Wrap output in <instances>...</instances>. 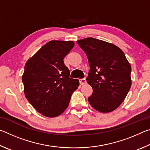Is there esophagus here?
I'll return each mask as SVG.
<instances>
[{"label": "esophagus", "mask_w": 150, "mask_h": 150, "mask_svg": "<svg viewBox=\"0 0 150 150\" xmlns=\"http://www.w3.org/2000/svg\"><path fill=\"white\" fill-rule=\"evenodd\" d=\"M86 82H87V81H86V79H85V78L81 79L79 80V83H80V84H81V85H85V83H86Z\"/></svg>", "instance_id": "1"}]
</instances>
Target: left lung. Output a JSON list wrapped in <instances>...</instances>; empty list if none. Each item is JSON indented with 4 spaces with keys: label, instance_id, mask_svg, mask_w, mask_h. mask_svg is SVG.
<instances>
[{
    "label": "left lung",
    "instance_id": "1",
    "mask_svg": "<svg viewBox=\"0 0 150 150\" xmlns=\"http://www.w3.org/2000/svg\"><path fill=\"white\" fill-rule=\"evenodd\" d=\"M77 44L87 55L90 70L87 81L93 88L88 103L100 112H110L123 102L132 85L131 65L115 45L87 38Z\"/></svg>",
    "mask_w": 150,
    "mask_h": 150
}]
</instances>
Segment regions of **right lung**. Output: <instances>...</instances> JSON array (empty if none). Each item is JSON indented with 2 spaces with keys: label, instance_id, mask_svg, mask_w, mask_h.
Wrapping results in <instances>:
<instances>
[{
  "label": "right lung",
  "instance_id": "add662e5",
  "mask_svg": "<svg viewBox=\"0 0 150 150\" xmlns=\"http://www.w3.org/2000/svg\"><path fill=\"white\" fill-rule=\"evenodd\" d=\"M72 41L52 40L27 61L22 80L24 95L33 107L47 117H56L67 108L79 85L69 77L63 58L74 46Z\"/></svg>",
  "mask_w": 150,
  "mask_h": 150
}]
</instances>
